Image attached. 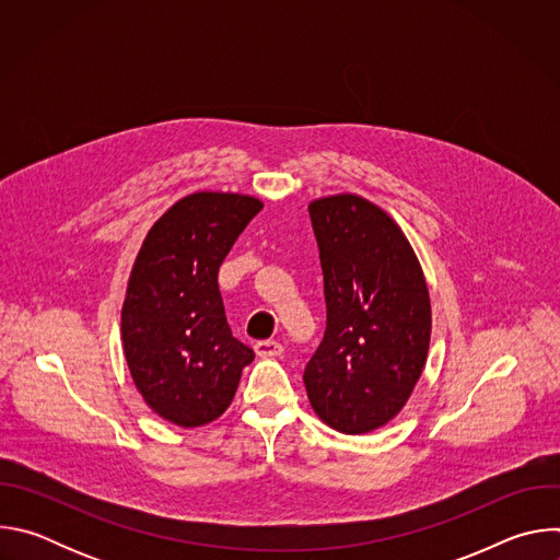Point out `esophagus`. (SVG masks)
<instances>
[{
  "instance_id": "34e87169",
  "label": "esophagus",
  "mask_w": 560,
  "mask_h": 560,
  "mask_svg": "<svg viewBox=\"0 0 560 560\" xmlns=\"http://www.w3.org/2000/svg\"><path fill=\"white\" fill-rule=\"evenodd\" d=\"M255 352H257L261 359H275V357H281L283 346H281L279 341L266 339V341H257V343H255Z\"/></svg>"
}]
</instances>
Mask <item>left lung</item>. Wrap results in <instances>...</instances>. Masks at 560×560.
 Returning <instances> with one entry per match:
<instances>
[{
    "label": "left lung",
    "mask_w": 560,
    "mask_h": 560,
    "mask_svg": "<svg viewBox=\"0 0 560 560\" xmlns=\"http://www.w3.org/2000/svg\"><path fill=\"white\" fill-rule=\"evenodd\" d=\"M307 210L328 322L303 383L318 419L365 434L401 412L421 378L432 335L428 283L404 230L372 201L332 195Z\"/></svg>",
    "instance_id": "8db88e82"
}]
</instances>
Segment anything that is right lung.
Wrapping results in <instances>:
<instances>
[{"instance_id":"1","label":"right lung","mask_w":560,"mask_h":560,"mask_svg":"<svg viewBox=\"0 0 560 560\" xmlns=\"http://www.w3.org/2000/svg\"><path fill=\"white\" fill-rule=\"evenodd\" d=\"M264 203L236 192H195L148 230L121 307L130 376L152 412L199 428L232 404L255 352L232 337L217 275Z\"/></svg>"}]
</instances>
